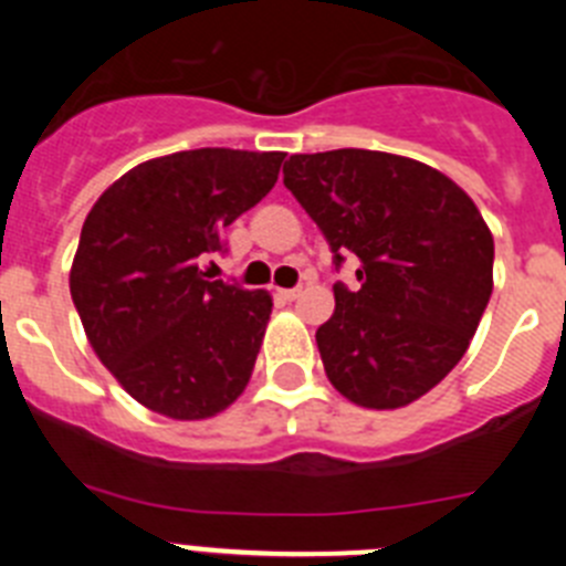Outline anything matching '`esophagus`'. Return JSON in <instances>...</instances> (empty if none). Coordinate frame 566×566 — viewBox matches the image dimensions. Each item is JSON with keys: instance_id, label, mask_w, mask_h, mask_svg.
<instances>
[{"instance_id": "esophagus-1", "label": "esophagus", "mask_w": 566, "mask_h": 566, "mask_svg": "<svg viewBox=\"0 0 566 566\" xmlns=\"http://www.w3.org/2000/svg\"><path fill=\"white\" fill-rule=\"evenodd\" d=\"M280 297L283 300H289V303H292V300H297V297H303V289H280Z\"/></svg>"}]
</instances>
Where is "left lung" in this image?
<instances>
[{"label": "left lung", "instance_id": "left-lung-1", "mask_svg": "<svg viewBox=\"0 0 566 566\" xmlns=\"http://www.w3.org/2000/svg\"><path fill=\"white\" fill-rule=\"evenodd\" d=\"M283 184L323 229L359 286H334L317 328L328 382L348 402L394 411L417 402L468 352L493 292V234L459 184L377 149L292 155Z\"/></svg>", "mask_w": 566, "mask_h": 566}]
</instances>
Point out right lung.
Instances as JSON below:
<instances>
[{
	"instance_id": "right-lung-1",
	"label": "right lung",
	"mask_w": 566,
	"mask_h": 566,
	"mask_svg": "<svg viewBox=\"0 0 566 566\" xmlns=\"http://www.w3.org/2000/svg\"><path fill=\"white\" fill-rule=\"evenodd\" d=\"M283 158L227 147L149 158L84 218L70 294L96 357L149 411L209 419L249 385L272 294L203 280L198 260L221 252L223 229L266 198Z\"/></svg>"
}]
</instances>
